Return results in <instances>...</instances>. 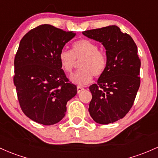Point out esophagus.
Returning a JSON list of instances; mask_svg holds the SVG:
<instances>
[{
	"label": "esophagus",
	"instance_id": "esophagus-1",
	"mask_svg": "<svg viewBox=\"0 0 158 158\" xmlns=\"http://www.w3.org/2000/svg\"><path fill=\"white\" fill-rule=\"evenodd\" d=\"M83 89H84V87H82V86H77V93H81V91L83 90Z\"/></svg>",
	"mask_w": 158,
	"mask_h": 158
}]
</instances>
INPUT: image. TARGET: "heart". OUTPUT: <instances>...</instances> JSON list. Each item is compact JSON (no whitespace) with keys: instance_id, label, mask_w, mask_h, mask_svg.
Listing matches in <instances>:
<instances>
[{"instance_id":"heart-1","label":"heart","mask_w":158,"mask_h":158,"mask_svg":"<svg viewBox=\"0 0 158 158\" xmlns=\"http://www.w3.org/2000/svg\"><path fill=\"white\" fill-rule=\"evenodd\" d=\"M98 45L89 39H81L74 42L72 50L62 49L59 54L61 66L65 72H72L77 61L81 70L71 76V81L78 85H85L93 80V76L99 77L104 74L108 61L106 54L98 50Z\"/></svg>"}]
</instances>
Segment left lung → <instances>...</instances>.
I'll list each match as a JSON object with an SVG mask.
<instances>
[{"label": "left lung", "instance_id": "left-lung-1", "mask_svg": "<svg viewBox=\"0 0 158 158\" xmlns=\"http://www.w3.org/2000/svg\"><path fill=\"white\" fill-rule=\"evenodd\" d=\"M83 35L102 43L108 61L104 74L89 86V114L100 124L114 123L129 112L139 88L141 61L136 44L116 25L88 30Z\"/></svg>", "mask_w": 158, "mask_h": 158}]
</instances>
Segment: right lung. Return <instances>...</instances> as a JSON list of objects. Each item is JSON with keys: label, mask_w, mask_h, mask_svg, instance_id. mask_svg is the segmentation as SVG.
I'll use <instances>...</instances> for the list:
<instances>
[{"label": "right lung", "mask_w": 158, "mask_h": 158, "mask_svg": "<svg viewBox=\"0 0 158 158\" xmlns=\"http://www.w3.org/2000/svg\"><path fill=\"white\" fill-rule=\"evenodd\" d=\"M75 35L44 24L30 30L20 41L13 83L22 111L40 124L60 121L67 102L77 94V86L69 82L59 59V52Z\"/></svg>", "instance_id": "1"}]
</instances>
